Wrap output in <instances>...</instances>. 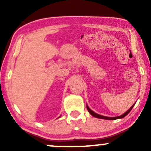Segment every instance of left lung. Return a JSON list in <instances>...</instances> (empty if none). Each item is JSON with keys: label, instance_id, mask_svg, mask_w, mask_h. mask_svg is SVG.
Returning a JSON list of instances; mask_svg holds the SVG:
<instances>
[{"label": "left lung", "instance_id": "1", "mask_svg": "<svg viewBox=\"0 0 151 151\" xmlns=\"http://www.w3.org/2000/svg\"><path fill=\"white\" fill-rule=\"evenodd\" d=\"M135 104H136V103H135ZM135 104H133V105L131 106V108H130V109H129V110H128V111H126L125 112V113H124V114H123L122 115L119 116H116V117H109V116H101V115H99V114H98L95 113V112H93L92 110H91V109H90V108H89V106H88L87 105H86V108H87V110H88V111L89 112V114H91V116H93V117L98 118V119H106V120H116V119H122V118L125 117L127 115V114H129L130 111H131V109H133V106L135 105Z\"/></svg>", "mask_w": 151, "mask_h": 151}]
</instances>
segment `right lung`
<instances>
[{
    "label": "right lung",
    "mask_w": 151,
    "mask_h": 151,
    "mask_svg": "<svg viewBox=\"0 0 151 151\" xmlns=\"http://www.w3.org/2000/svg\"><path fill=\"white\" fill-rule=\"evenodd\" d=\"M60 117H59V118H60Z\"/></svg>",
    "instance_id": "add662e5"
}]
</instances>
